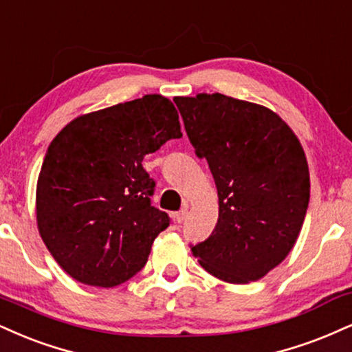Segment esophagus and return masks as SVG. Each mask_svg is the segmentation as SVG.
<instances>
[{
	"label": "esophagus",
	"mask_w": 352,
	"mask_h": 352,
	"mask_svg": "<svg viewBox=\"0 0 352 352\" xmlns=\"http://www.w3.org/2000/svg\"><path fill=\"white\" fill-rule=\"evenodd\" d=\"M187 214H188V210H187V208L180 210L179 213H175V217H173V218H175V223H177V224L184 223L185 219H187Z\"/></svg>",
	"instance_id": "esophagus-1"
}]
</instances>
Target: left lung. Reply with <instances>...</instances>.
Listing matches in <instances>:
<instances>
[{
    "mask_svg": "<svg viewBox=\"0 0 352 352\" xmlns=\"http://www.w3.org/2000/svg\"><path fill=\"white\" fill-rule=\"evenodd\" d=\"M173 101L218 190V223L193 256L223 282L259 280L289 256L307 214L310 172L302 144L262 104L221 93Z\"/></svg>",
    "mask_w": 352,
    "mask_h": 352,
    "instance_id": "left-lung-1",
    "label": "left lung"
}]
</instances>
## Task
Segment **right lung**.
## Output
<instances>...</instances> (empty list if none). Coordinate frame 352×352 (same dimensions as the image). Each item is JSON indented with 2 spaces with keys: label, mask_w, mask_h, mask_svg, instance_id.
Segmentation results:
<instances>
[{
  "label": "right lung",
  "mask_w": 352,
  "mask_h": 352,
  "mask_svg": "<svg viewBox=\"0 0 352 352\" xmlns=\"http://www.w3.org/2000/svg\"><path fill=\"white\" fill-rule=\"evenodd\" d=\"M179 138V113L162 95L82 114L55 135L37 179L36 221L72 278L109 289L146 265L170 218L151 205L142 159Z\"/></svg>",
  "instance_id": "1"
}]
</instances>
